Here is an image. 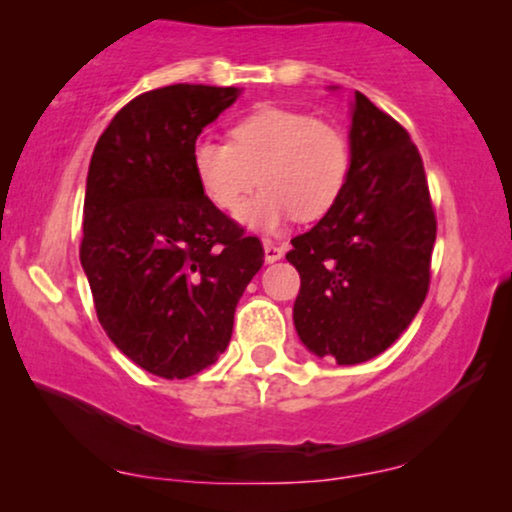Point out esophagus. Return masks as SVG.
Instances as JSON below:
<instances>
[{"mask_svg":"<svg viewBox=\"0 0 512 512\" xmlns=\"http://www.w3.org/2000/svg\"><path fill=\"white\" fill-rule=\"evenodd\" d=\"M263 247H265V261H268V263H275L284 256V247H279V244H275V242L265 240Z\"/></svg>","mask_w":512,"mask_h":512,"instance_id":"1","label":"esophagus"}]
</instances>
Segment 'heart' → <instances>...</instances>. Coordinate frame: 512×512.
<instances>
[{"label":"heart","mask_w":512,"mask_h":512,"mask_svg":"<svg viewBox=\"0 0 512 512\" xmlns=\"http://www.w3.org/2000/svg\"><path fill=\"white\" fill-rule=\"evenodd\" d=\"M352 153L345 132L305 111L263 107L230 125L228 144L200 139L193 177L216 209L235 214L261 181L242 221L277 230L293 214L317 221L345 191Z\"/></svg>","instance_id":"obj_1"}]
</instances>
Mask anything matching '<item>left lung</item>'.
<instances>
[{"instance_id":"1","label":"left lung","mask_w":512,"mask_h":512,"mask_svg":"<svg viewBox=\"0 0 512 512\" xmlns=\"http://www.w3.org/2000/svg\"><path fill=\"white\" fill-rule=\"evenodd\" d=\"M345 191L286 254L300 275L293 324L303 345L354 366L394 345L431 284L436 212L408 130L354 93Z\"/></svg>"}]
</instances>
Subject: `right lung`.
Here are the masks:
<instances>
[{
  "label": "right lung",
  "instance_id": "1",
  "mask_svg": "<svg viewBox=\"0 0 512 512\" xmlns=\"http://www.w3.org/2000/svg\"><path fill=\"white\" fill-rule=\"evenodd\" d=\"M237 88L177 83L130 100L90 158L81 265L111 342L149 373L184 380L219 359L263 244L216 209L191 151Z\"/></svg>",
  "mask_w": 512,
  "mask_h": 512
}]
</instances>
